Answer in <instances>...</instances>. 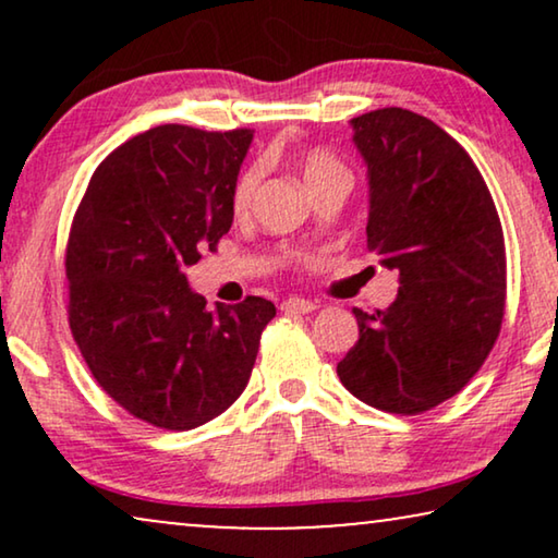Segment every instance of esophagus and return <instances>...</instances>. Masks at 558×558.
I'll use <instances>...</instances> for the list:
<instances>
[{
	"instance_id": "34e87169",
	"label": "esophagus",
	"mask_w": 558,
	"mask_h": 558,
	"mask_svg": "<svg viewBox=\"0 0 558 558\" xmlns=\"http://www.w3.org/2000/svg\"><path fill=\"white\" fill-rule=\"evenodd\" d=\"M281 310H284V312H302V315H310V312L317 310V302L304 300V296H289V300L281 302Z\"/></svg>"
}]
</instances>
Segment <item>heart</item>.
<instances>
[{"instance_id":"1","label":"heart","mask_w":558,"mask_h":558,"mask_svg":"<svg viewBox=\"0 0 558 558\" xmlns=\"http://www.w3.org/2000/svg\"><path fill=\"white\" fill-rule=\"evenodd\" d=\"M300 167H302V180H304V185H307V190H315L317 185H323V182H332V180L350 182L348 167L327 149H310L307 155L302 157ZM262 172H264L262 165H251L241 172V178L235 180L233 195H231L235 213L246 210L251 201H254L258 182H262Z\"/></svg>"}]
</instances>
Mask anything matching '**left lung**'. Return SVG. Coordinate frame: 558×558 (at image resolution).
I'll return each instance as SVG.
<instances>
[{"label":"left lung","mask_w":558,"mask_h":558,"mask_svg":"<svg viewBox=\"0 0 558 558\" xmlns=\"http://www.w3.org/2000/svg\"><path fill=\"white\" fill-rule=\"evenodd\" d=\"M350 124L368 165V248L401 287L388 310H353L361 335L338 376L368 407L414 416L460 393L490 355L506 241L483 174L432 119L391 106Z\"/></svg>","instance_id":"8db88e82"}]
</instances>
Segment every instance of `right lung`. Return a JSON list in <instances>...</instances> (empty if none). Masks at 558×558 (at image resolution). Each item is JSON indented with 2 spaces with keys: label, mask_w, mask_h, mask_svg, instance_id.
<instances>
[{
  "label": "right lung",
  "mask_w": 558,
  "mask_h": 558,
  "mask_svg": "<svg viewBox=\"0 0 558 558\" xmlns=\"http://www.w3.org/2000/svg\"><path fill=\"white\" fill-rule=\"evenodd\" d=\"M251 129L165 124L96 167L65 248L68 323L98 386L170 432L231 407L277 307L264 296L205 307L185 269L233 223V185Z\"/></svg>",
  "instance_id": "1"
}]
</instances>
